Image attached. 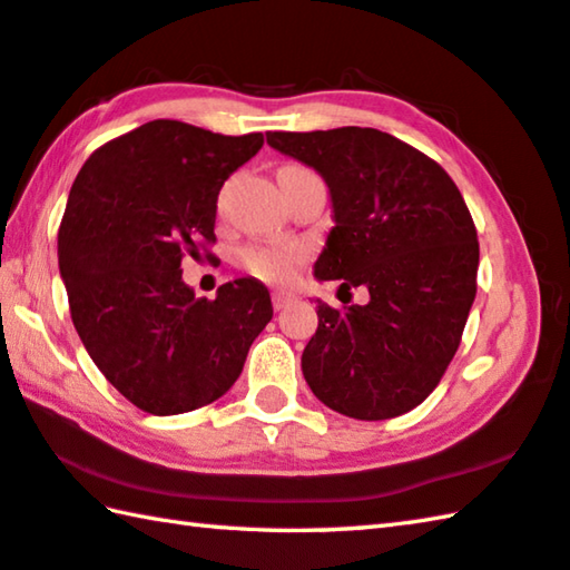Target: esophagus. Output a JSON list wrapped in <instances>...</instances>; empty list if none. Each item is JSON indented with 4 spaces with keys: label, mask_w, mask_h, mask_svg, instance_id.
Returning <instances> with one entry per match:
<instances>
[{
    "label": "esophagus",
    "mask_w": 570,
    "mask_h": 570,
    "mask_svg": "<svg viewBox=\"0 0 570 570\" xmlns=\"http://www.w3.org/2000/svg\"><path fill=\"white\" fill-rule=\"evenodd\" d=\"M294 301H296V294H292V292H274L272 294V304L276 311H284L288 304H294Z\"/></svg>",
    "instance_id": "esophagus-1"
}]
</instances>
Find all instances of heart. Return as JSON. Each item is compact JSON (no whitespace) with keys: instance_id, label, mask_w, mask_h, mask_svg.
<instances>
[{"instance_id":"obj_1","label":"heart","mask_w":570,"mask_h":570,"mask_svg":"<svg viewBox=\"0 0 570 570\" xmlns=\"http://www.w3.org/2000/svg\"><path fill=\"white\" fill-rule=\"evenodd\" d=\"M304 244H264V247H249L242 254V264L249 274L272 284H284L294 278L298 264L304 262Z\"/></svg>"}]
</instances>
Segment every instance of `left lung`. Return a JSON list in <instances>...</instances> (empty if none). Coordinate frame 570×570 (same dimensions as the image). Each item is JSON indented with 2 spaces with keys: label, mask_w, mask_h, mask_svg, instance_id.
I'll return each instance as SVG.
<instances>
[{
  "label": "left lung",
  "mask_w": 570,
  "mask_h": 570,
  "mask_svg": "<svg viewBox=\"0 0 570 570\" xmlns=\"http://www.w3.org/2000/svg\"><path fill=\"white\" fill-rule=\"evenodd\" d=\"M266 142L328 185L333 229L314 276L371 294L343 311L318 301L301 355L311 393L355 420L410 412L448 371L476 296L479 242L460 189L375 128L266 132Z\"/></svg>",
  "instance_id": "left-lung-1"
}]
</instances>
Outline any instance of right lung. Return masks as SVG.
Returning <instances> with one entry per match:
<instances>
[{
    "label": "right lung",
    "instance_id": "1",
    "mask_svg": "<svg viewBox=\"0 0 570 570\" xmlns=\"http://www.w3.org/2000/svg\"><path fill=\"white\" fill-rule=\"evenodd\" d=\"M262 145V132L150 120L98 148L71 185L59 272L73 326L106 381L150 415L225 395L274 316L256 278L222 284L209 301L180 269L215 242L219 189Z\"/></svg>",
    "mask_w": 570,
    "mask_h": 570
}]
</instances>
